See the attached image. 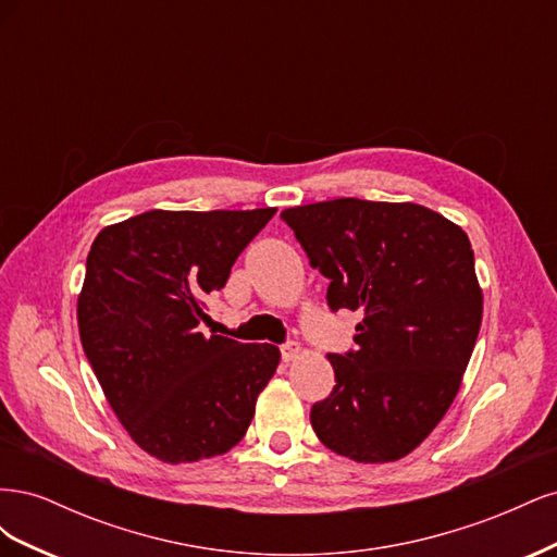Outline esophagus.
<instances>
[{
  "instance_id": "obj_1",
  "label": "esophagus",
  "mask_w": 557,
  "mask_h": 557,
  "mask_svg": "<svg viewBox=\"0 0 557 557\" xmlns=\"http://www.w3.org/2000/svg\"><path fill=\"white\" fill-rule=\"evenodd\" d=\"M299 356H301V346H299V344L290 342V344L281 346V358H283V362H295Z\"/></svg>"
}]
</instances>
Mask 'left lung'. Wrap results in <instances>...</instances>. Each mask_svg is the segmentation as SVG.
<instances>
[{
	"label": "left lung",
	"instance_id": "left-lung-1",
	"mask_svg": "<svg viewBox=\"0 0 557 557\" xmlns=\"http://www.w3.org/2000/svg\"><path fill=\"white\" fill-rule=\"evenodd\" d=\"M332 311H362L356 350L327 356L334 391L311 428L356 462H395L428 440L460 391L483 318L460 225L413 201L342 197L281 211Z\"/></svg>",
	"mask_w": 557,
	"mask_h": 557
}]
</instances>
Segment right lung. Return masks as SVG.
Masks as SVG:
<instances>
[{
    "label": "right lung",
    "mask_w": 557,
    "mask_h": 557,
    "mask_svg": "<svg viewBox=\"0 0 557 557\" xmlns=\"http://www.w3.org/2000/svg\"><path fill=\"white\" fill-rule=\"evenodd\" d=\"M276 209L162 211L97 234L78 295V334L132 442L181 465L237 446L281 350L205 336L207 295Z\"/></svg>",
    "instance_id": "1"
}]
</instances>
